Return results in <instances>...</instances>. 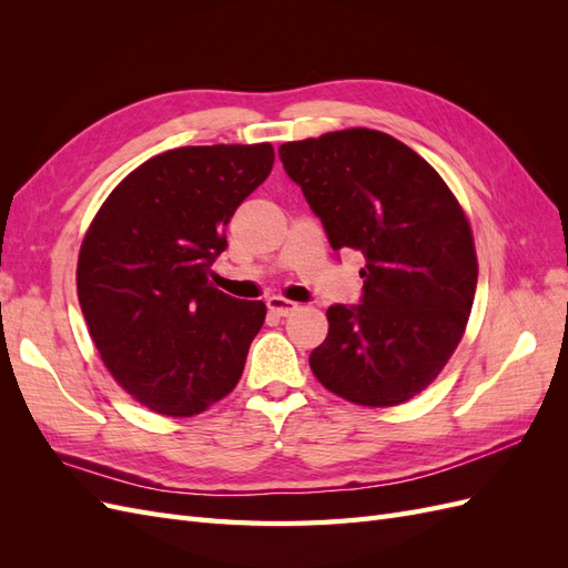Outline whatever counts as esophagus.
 <instances>
[{
	"mask_svg": "<svg viewBox=\"0 0 568 568\" xmlns=\"http://www.w3.org/2000/svg\"><path fill=\"white\" fill-rule=\"evenodd\" d=\"M267 311H270L272 315H277V317H288L291 313L298 311V303L286 301V298H282V296H272V298L267 301Z\"/></svg>",
	"mask_w": 568,
	"mask_h": 568,
	"instance_id": "34e87169",
	"label": "esophagus"
}]
</instances>
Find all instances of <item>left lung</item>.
I'll list each match as a JSON object with an SVG mask.
<instances>
[{"mask_svg":"<svg viewBox=\"0 0 568 568\" xmlns=\"http://www.w3.org/2000/svg\"><path fill=\"white\" fill-rule=\"evenodd\" d=\"M280 159L334 251L365 255L363 305H332L311 353L338 398L393 407L448 365L467 329L478 282L474 234L459 201L417 151L351 128L286 142Z\"/></svg>","mask_w":568,"mask_h":568,"instance_id":"1","label":"left lung"}]
</instances>
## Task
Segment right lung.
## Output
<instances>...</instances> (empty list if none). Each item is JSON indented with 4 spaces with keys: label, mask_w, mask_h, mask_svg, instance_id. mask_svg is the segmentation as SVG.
Instances as JSON below:
<instances>
[{
    "label": "right lung",
    "mask_w": 568,
    "mask_h": 568,
    "mask_svg": "<svg viewBox=\"0 0 568 568\" xmlns=\"http://www.w3.org/2000/svg\"><path fill=\"white\" fill-rule=\"evenodd\" d=\"M274 163L272 144L159 153L101 203L78 255V298L113 379L165 417H194L242 379L263 301L209 282L234 211Z\"/></svg>",
    "instance_id": "add662e5"
}]
</instances>
